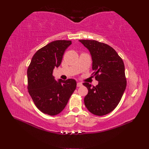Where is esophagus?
<instances>
[{
    "instance_id": "1",
    "label": "esophagus",
    "mask_w": 149,
    "mask_h": 149,
    "mask_svg": "<svg viewBox=\"0 0 149 149\" xmlns=\"http://www.w3.org/2000/svg\"><path fill=\"white\" fill-rule=\"evenodd\" d=\"M83 86L82 83H80V82L77 83V86L78 87H81V86Z\"/></svg>"
}]
</instances>
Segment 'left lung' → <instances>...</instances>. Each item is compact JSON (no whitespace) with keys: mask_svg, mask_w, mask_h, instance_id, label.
Listing matches in <instances>:
<instances>
[{"mask_svg":"<svg viewBox=\"0 0 149 149\" xmlns=\"http://www.w3.org/2000/svg\"><path fill=\"white\" fill-rule=\"evenodd\" d=\"M91 53L93 70L98 84L83 85L88 89L84 104L92 114L102 116L110 113L118 105L127 85L125 67L114 48L96 40H79Z\"/></svg>","mask_w":149,"mask_h":149,"instance_id":"1","label":"left lung"}]
</instances>
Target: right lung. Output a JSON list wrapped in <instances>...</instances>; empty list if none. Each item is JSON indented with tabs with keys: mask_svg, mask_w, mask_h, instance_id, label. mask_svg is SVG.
<instances>
[{
	"mask_svg": "<svg viewBox=\"0 0 149 149\" xmlns=\"http://www.w3.org/2000/svg\"><path fill=\"white\" fill-rule=\"evenodd\" d=\"M70 40H56L35 53L27 70L29 93L38 109L49 116L57 115L64 109L76 88L73 79L56 81L53 76L55 67L61 63Z\"/></svg>",
	"mask_w": 149,
	"mask_h": 149,
	"instance_id": "add662e5",
	"label": "right lung"
}]
</instances>
